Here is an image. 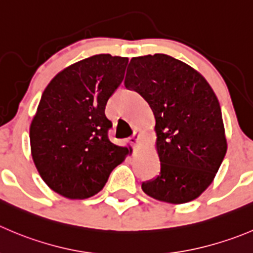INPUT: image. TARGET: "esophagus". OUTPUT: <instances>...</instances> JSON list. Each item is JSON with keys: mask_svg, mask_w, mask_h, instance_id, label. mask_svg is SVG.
I'll return each mask as SVG.
<instances>
[{"mask_svg": "<svg viewBox=\"0 0 253 253\" xmlns=\"http://www.w3.org/2000/svg\"><path fill=\"white\" fill-rule=\"evenodd\" d=\"M139 139H141V133H139L138 131H136V132H134L133 136L129 137L128 141L131 142L132 144H134V146H137V144H138V142H139Z\"/></svg>", "mask_w": 253, "mask_h": 253, "instance_id": "34e87169", "label": "esophagus"}]
</instances>
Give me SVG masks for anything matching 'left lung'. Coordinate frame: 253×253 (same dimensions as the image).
I'll list each match as a JSON object with an SVG mask.
<instances>
[{
  "mask_svg": "<svg viewBox=\"0 0 253 253\" xmlns=\"http://www.w3.org/2000/svg\"><path fill=\"white\" fill-rule=\"evenodd\" d=\"M125 85L148 102L156 119L161 173L142 184V190L169 204L199 198L227 151L214 90L198 70L167 54L132 58Z\"/></svg>",
  "mask_w": 253,
  "mask_h": 253,
  "instance_id": "8db88e82",
  "label": "left lung"
}]
</instances>
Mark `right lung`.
Listing matches in <instances>:
<instances>
[{
	"label": "right lung",
	"instance_id": "1",
	"mask_svg": "<svg viewBox=\"0 0 253 253\" xmlns=\"http://www.w3.org/2000/svg\"><path fill=\"white\" fill-rule=\"evenodd\" d=\"M128 58L97 54L59 72L46 85L29 127L31 153L44 183L68 199L97 194L128 154L107 137V100Z\"/></svg>",
	"mask_w": 253,
	"mask_h": 253
}]
</instances>
